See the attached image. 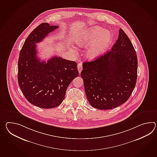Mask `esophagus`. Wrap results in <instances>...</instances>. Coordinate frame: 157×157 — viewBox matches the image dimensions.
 <instances>
[{
  "label": "esophagus",
  "mask_w": 157,
  "mask_h": 157,
  "mask_svg": "<svg viewBox=\"0 0 157 157\" xmlns=\"http://www.w3.org/2000/svg\"><path fill=\"white\" fill-rule=\"evenodd\" d=\"M78 69L79 73L80 74L81 71L82 70V64L81 63H79L78 64Z\"/></svg>",
  "instance_id": "1"
}]
</instances>
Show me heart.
I'll return each instance as SVG.
<instances>
[{
    "label": "heart",
    "mask_w": 157,
    "mask_h": 157,
    "mask_svg": "<svg viewBox=\"0 0 157 157\" xmlns=\"http://www.w3.org/2000/svg\"><path fill=\"white\" fill-rule=\"evenodd\" d=\"M113 40L111 33L94 26L75 35L74 42L79 47H87L92 44L86 52L90 60L96 59L108 49Z\"/></svg>",
    "instance_id": "1"
}]
</instances>
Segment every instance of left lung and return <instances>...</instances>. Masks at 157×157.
<instances>
[{
    "label": "left lung",
    "mask_w": 157,
    "mask_h": 157,
    "mask_svg": "<svg viewBox=\"0 0 157 157\" xmlns=\"http://www.w3.org/2000/svg\"><path fill=\"white\" fill-rule=\"evenodd\" d=\"M137 63L132 44L120 29L111 51L83 64L80 75L90 104L109 110L125 103L136 86Z\"/></svg>",
    "instance_id": "left-lung-1"
}]
</instances>
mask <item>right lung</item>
<instances>
[{
	"label": "right lung",
	"instance_id": "1",
	"mask_svg": "<svg viewBox=\"0 0 157 157\" xmlns=\"http://www.w3.org/2000/svg\"><path fill=\"white\" fill-rule=\"evenodd\" d=\"M58 28L48 23L39 25L28 36L19 55V86L26 100L40 108H53L61 104L67 88L79 75L75 61L57 56L47 62L38 58L36 44Z\"/></svg>",
	"mask_w": 157,
	"mask_h": 157
}]
</instances>
